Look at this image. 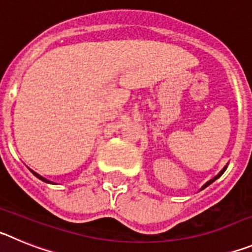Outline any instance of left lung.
<instances>
[{
  "label": "left lung",
  "mask_w": 252,
  "mask_h": 252,
  "mask_svg": "<svg viewBox=\"0 0 252 252\" xmlns=\"http://www.w3.org/2000/svg\"><path fill=\"white\" fill-rule=\"evenodd\" d=\"M226 169H227V166H224V168H223V169H222V170H221V171H220V174H218V175H216V177H215V178H213V179H211V180H209V182H207V183H206V184H204V186H203V188H202V189H204V188H206V187H208V186H209V184H212V183H213V182H215V180H216V179H217V178H220V177H221V175H222V174H223V173H224V170H226Z\"/></svg>",
  "instance_id": "left-lung-1"
}]
</instances>
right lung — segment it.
<instances>
[{"instance_id":"right-lung-1","label":"right lung","mask_w":252,"mask_h":252,"mask_svg":"<svg viewBox=\"0 0 252 252\" xmlns=\"http://www.w3.org/2000/svg\"><path fill=\"white\" fill-rule=\"evenodd\" d=\"M31 171H32V170H31ZM32 174H34L36 178H39V179L43 180V182H46V183H51V182H49L48 179H45V178H43V177H41V175H39V174H37V173H35V171H32Z\"/></svg>"}]
</instances>
